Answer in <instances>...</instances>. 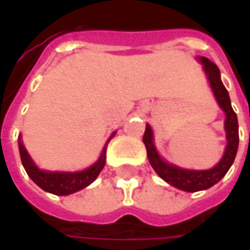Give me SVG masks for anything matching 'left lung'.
Returning a JSON list of instances; mask_svg holds the SVG:
<instances>
[{"instance_id": "left-lung-1", "label": "left lung", "mask_w": 250, "mask_h": 250, "mask_svg": "<svg viewBox=\"0 0 250 250\" xmlns=\"http://www.w3.org/2000/svg\"><path fill=\"white\" fill-rule=\"evenodd\" d=\"M198 62L202 64L205 75L208 77V82H209L215 100L221 109L225 112L226 116L224 128H225L228 143H226L225 152L220 159V162L209 170H191V168L179 167L177 165L168 163L159 155L154 143V132H152L151 125H146V131L143 135L147 158L151 167L155 170V173L168 185L179 190L188 191V193L206 190L214 186L217 182H220L234 162L237 150H238V120H237L236 112L231 108L229 93L221 80L220 69L214 62H210L208 57L198 56Z\"/></svg>"}]
</instances>
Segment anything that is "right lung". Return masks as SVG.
<instances>
[{
    "mask_svg": "<svg viewBox=\"0 0 250 250\" xmlns=\"http://www.w3.org/2000/svg\"><path fill=\"white\" fill-rule=\"evenodd\" d=\"M116 134L114 131L108 138L107 143L104 145L103 151L100 157L92 166L84 168L82 171H48V170H41L30 158L29 152L26 151L21 135L19 136V148L21 162L24 166L25 171L29 175L30 179L35 182L39 188L45 190L48 193L56 194V195H69L72 193H76L82 188H87L92 184L95 179L98 178L100 171L103 170L105 165V151H107V145Z\"/></svg>",
    "mask_w": 250,
    "mask_h": 250,
    "instance_id": "right-lung-1",
    "label": "right lung"
}]
</instances>
